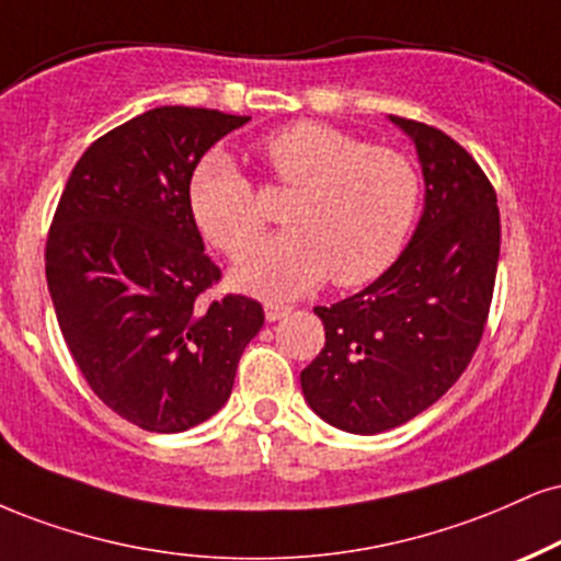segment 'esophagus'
Instances as JSON below:
<instances>
[{
	"label": "esophagus",
	"mask_w": 561,
	"mask_h": 561,
	"mask_svg": "<svg viewBox=\"0 0 561 561\" xmlns=\"http://www.w3.org/2000/svg\"><path fill=\"white\" fill-rule=\"evenodd\" d=\"M263 313H266L268 323H274V321L287 319V316L293 313V306H282V302H266V306H263Z\"/></svg>",
	"instance_id": "1"
}]
</instances>
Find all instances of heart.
<instances>
[{"label": "heart", "mask_w": 561, "mask_h": 561, "mask_svg": "<svg viewBox=\"0 0 561 561\" xmlns=\"http://www.w3.org/2000/svg\"><path fill=\"white\" fill-rule=\"evenodd\" d=\"M261 153L289 201L287 234L251 245L263 232L253 185L221 148L187 180L193 221L229 259L242 293L263 300L300 298L332 276L340 287L379 279L408 245L421 206V174L394 148L368 146L323 123H295L261 140Z\"/></svg>", "instance_id": "b5f03b06"}]
</instances>
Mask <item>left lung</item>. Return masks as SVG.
I'll return each instance as SVG.
<instances>
[{
	"instance_id": "left-lung-1",
	"label": "left lung",
	"mask_w": 561,
	"mask_h": 561,
	"mask_svg": "<svg viewBox=\"0 0 561 561\" xmlns=\"http://www.w3.org/2000/svg\"><path fill=\"white\" fill-rule=\"evenodd\" d=\"M415 144L423 214L400 259L366 289L313 308L327 345L300 374L321 421L374 436L413 421L462 376L494 295L496 193L447 133L389 114Z\"/></svg>"
}]
</instances>
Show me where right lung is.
Instances as JSON below:
<instances>
[{
	"label": "right lung",
	"instance_id": "add662e5",
	"mask_svg": "<svg viewBox=\"0 0 561 561\" xmlns=\"http://www.w3.org/2000/svg\"><path fill=\"white\" fill-rule=\"evenodd\" d=\"M251 117L157 106L101 135L67 180L46 282L59 329L99 400L138 428L180 434L229 400L261 302L227 295L187 206L204 153Z\"/></svg>",
	"mask_w": 561,
	"mask_h": 561
}]
</instances>
